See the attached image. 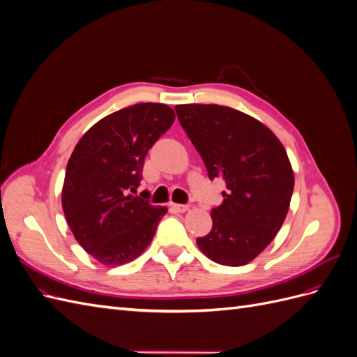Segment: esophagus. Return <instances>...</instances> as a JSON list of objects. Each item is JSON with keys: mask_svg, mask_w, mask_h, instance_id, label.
I'll use <instances>...</instances> for the list:
<instances>
[{"mask_svg": "<svg viewBox=\"0 0 357 357\" xmlns=\"http://www.w3.org/2000/svg\"><path fill=\"white\" fill-rule=\"evenodd\" d=\"M171 207L177 213H185L186 210H189V205L186 204H171Z\"/></svg>", "mask_w": 357, "mask_h": 357, "instance_id": "1", "label": "esophagus"}]
</instances>
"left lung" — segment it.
Listing matches in <instances>:
<instances>
[{"label":"left lung","mask_w":357,"mask_h":357,"mask_svg":"<svg viewBox=\"0 0 357 357\" xmlns=\"http://www.w3.org/2000/svg\"><path fill=\"white\" fill-rule=\"evenodd\" d=\"M176 113L210 180L226 183L223 202L211 210L213 228L197 243L214 262L245 265L286 219L295 186L286 150L264 123L231 107L185 104Z\"/></svg>","instance_id":"8db88e82"}]
</instances>
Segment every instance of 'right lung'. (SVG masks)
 I'll return each mask as SVG.
<instances>
[{
  "label": "right lung",
  "mask_w": 357,
  "mask_h": 357,
  "mask_svg": "<svg viewBox=\"0 0 357 357\" xmlns=\"http://www.w3.org/2000/svg\"><path fill=\"white\" fill-rule=\"evenodd\" d=\"M176 114L165 104L142 102L96 122L67 164L62 210L75 240L102 265L132 261L152 241L167 207L135 195L149 149Z\"/></svg>",
  "instance_id": "add662e5"
}]
</instances>
